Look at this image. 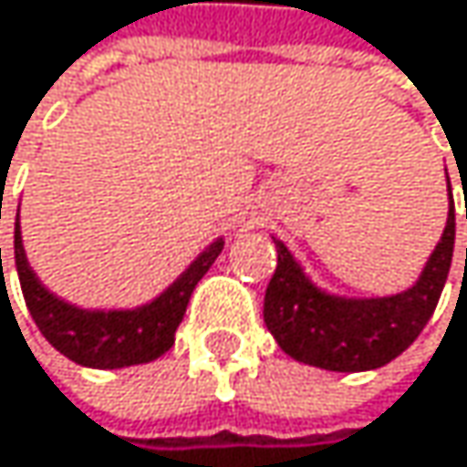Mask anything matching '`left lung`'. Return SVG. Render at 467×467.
Here are the masks:
<instances>
[{"label": "left lung", "mask_w": 467, "mask_h": 467, "mask_svg": "<svg viewBox=\"0 0 467 467\" xmlns=\"http://www.w3.org/2000/svg\"><path fill=\"white\" fill-rule=\"evenodd\" d=\"M449 213L438 246L419 279L394 296H339L320 287L285 241L276 244V274L265 290L263 317L276 345L296 361L328 372H367L405 353L430 323L454 254V196L446 174Z\"/></svg>", "instance_id": "left-lung-1"}]
</instances>
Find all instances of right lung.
<instances>
[{"label":"right lung","mask_w":467,"mask_h":467,"mask_svg":"<svg viewBox=\"0 0 467 467\" xmlns=\"http://www.w3.org/2000/svg\"><path fill=\"white\" fill-rule=\"evenodd\" d=\"M13 249L26 309L51 348L89 369H122L150 364L174 345V331L182 323L191 293L221 254L223 238H215L207 249H202L191 265L152 301L128 309H87L51 293L26 260L18 215Z\"/></svg>","instance_id":"obj_1"}]
</instances>
